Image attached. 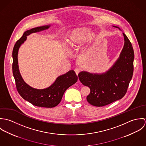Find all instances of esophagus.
Masks as SVG:
<instances>
[{"label": "esophagus", "mask_w": 146, "mask_h": 146, "mask_svg": "<svg viewBox=\"0 0 146 146\" xmlns=\"http://www.w3.org/2000/svg\"><path fill=\"white\" fill-rule=\"evenodd\" d=\"M74 71H75V73H76V74L77 75H78V74H79V73L80 72V70L79 69V68H75V70H74ZM79 82V80L78 81Z\"/></svg>", "instance_id": "obj_1"}]
</instances>
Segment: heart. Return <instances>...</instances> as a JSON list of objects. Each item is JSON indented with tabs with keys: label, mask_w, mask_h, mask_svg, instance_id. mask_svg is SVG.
Returning <instances> with one entry per match:
<instances>
[{
	"label": "heart",
	"mask_w": 146,
	"mask_h": 146,
	"mask_svg": "<svg viewBox=\"0 0 146 146\" xmlns=\"http://www.w3.org/2000/svg\"><path fill=\"white\" fill-rule=\"evenodd\" d=\"M88 35L89 29L87 28L82 27L74 30L68 34L66 40L67 47L71 49L83 43L88 39Z\"/></svg>",
	"instance_id": "obj_1"
}]
</instances>
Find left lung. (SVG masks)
Returning <instances> with one entry per match:
<instances>
[{
	"mask_svg": "<svg viewBox=\"0 0 146 146\" xmlns=\"http://www.w3.org/2000/svg\"><path fill=\"white\" fill-rule=\"evenodd\" d=\"M123 35L125 43L120 57L108 71L100 75L85 71L79 74L80 82L90 89L86 100L93 106L110 104L121 99L127 92L133 76L134 54L131 42Z\"/></svg>",
	"mask_w": 146,
	"mask_h": 146,
	"instance_id": "left-lung-1",
	"label": "left lung"
}]
</instances>
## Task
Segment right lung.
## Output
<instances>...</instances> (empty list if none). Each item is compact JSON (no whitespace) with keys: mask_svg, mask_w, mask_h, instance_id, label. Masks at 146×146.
Masks as SVG:
<instances>
[{"mask_svg":"<svg viewBox=\"0 0 146 146\" xmlns=\"http://www.w3.org/2000/svg\"><path fill=\"white\" fill-rule=\"evenodd\" d=\"M49 27L50 25L37 27L25 31L16 42L12 52L13 75L19 93L25 100L30 104L46 108L54 107L60 103L66 90L77 82V75L74 70H70L58 77L49 87L44 89H34L28 85L22 79L19 69L17 55L20 45L26 40L27 35L47 29Z\"/></svg>","mask_w":146,"mask_h":146,"instance_id":"1","label":"right lung"}]
</instances>
